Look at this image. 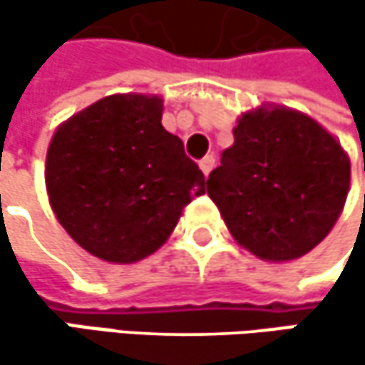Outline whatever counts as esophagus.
<instances>
[{"label": "esophagus", "instance_id": "obj_1", "mask_svg": "<svg viewBox=\"0 0 365 365\" xmlns=\"http://www.w3.org/2000/svg\"><path fill=\"white\" fill-rule=\"evenodd\" d=\"M198 167H200V171H202L205 175H209L211 169L215 167V156H213V154H207V156L198 163Z\"/></svg>", "mask_w": 365, "mask_h": 365}]
</instances>
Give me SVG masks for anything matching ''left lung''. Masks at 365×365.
Instances as JSON below:
<instances>
[{
  "instance_id": "8db88e82",
  "label": "left lung",
  "mask_w": 365,
  "mask_h": 365,
  "mask_svg": "<svg viewBox=\"0 0 365 365\" xmlns=\"http://www.w3.org/2000/svg\"><path fill=\"white\" fill-rule=\"evenodd\" d=\"M209 173L207 194L232 237L262 259L309 254L336 224L351 182L340 143L287 108L245 113Z\"/></svg>"
}]
</instances>
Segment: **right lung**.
Listing matches in <instances>:
<instances>
[{
    "instance_id": "add662e5",
    "label": "right lung",
    "mask_w": 365,
    "mask_h": 365,
    "mask_svg": "<svg viewBox=\"0 0 365 365\" xmlns=\"http://www.w3.org/2000/svg\"><path fill=\"white\" fill-rule=\"evenodd\" d=\"M163 99L111 95L69 118L46 156L50 205L93 255L130 264L154 254L205 175L160 124Z\"/></svg>"
}]
</instances>
